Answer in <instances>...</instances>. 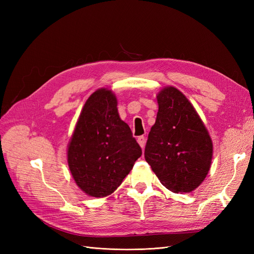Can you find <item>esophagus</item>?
I'll use <instances>...</instances> for the list:
<instances>
[{"mask_svg":"<svg viewBox=\"0 0 254 254\" xmlns=\"http://www.w3.org/2000/svg\"><path fill=\"white\" fill-rule=\"evenodd\" d=\"M136 141H137V143H139V145L141 146V148H144V146H145V137L143 135H141V136L137 137Z\"/></svg>","mask_w":254,"mask_h":254,"instance_id":"obj_1","label":"esophagus"}]
</instances>
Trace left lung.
I'll return each instance as SVG.
<instances>
[{
    "instance_id": "left-lung-1",
    "label": "left lung",
    "mask_w": 254,
    "mask_h": 254,
    "mask_svg": "<svg viewBox=\"0 0 254 254\" xmlns=\"http://www.w3.org/2000/svg\"><path fill=\"white\" fill-rule=\"evenodd\" d=\"M145 147V160L160 182L174 193H190L205 179L213 142L194 106L181 91L164 87Z\"/></svg>"
}]
</instances>
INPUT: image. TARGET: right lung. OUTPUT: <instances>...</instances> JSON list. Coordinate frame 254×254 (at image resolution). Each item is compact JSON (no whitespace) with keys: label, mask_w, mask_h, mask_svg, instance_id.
Returning <instances> with one entry per match:
<instances>
[{"label":"right lung","mask_w":254,"mask_h":254,"mask_svg":"<svg viewBox=\"0 0 254 254\" xmlns=\"http://www.w3.org/2000/svg\"><path fill=\"white\" fill-rule=\"evenodd\" d=\"M142 155L118 112L113 92L101 88L84 103L67 145V164L77 187L91 197L117 190Z\"/></svg>","instance_id":"add662e5"}]
</instances>
